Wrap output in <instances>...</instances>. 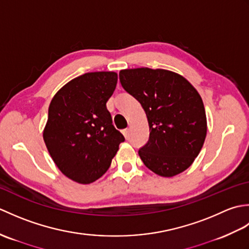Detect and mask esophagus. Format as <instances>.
Listing matches in <instances>:
<instances>
[{
    "instance_id": "esophagus-1",
    "label": "esophagus",
    "mask_w": 249,
    "mask_h": 249,
    "mask_svg": "<svg viewBox=\"0 0 249 249\" xmlns=\"http://www.w3.org/2000/svg\"><path fill=\"white\" fill-rule=\"evenodd\" d=\"M122 133H123V135H124L126 139L129 138V129H124L123 131H122Z\"/></svg>"
}]
</instances>
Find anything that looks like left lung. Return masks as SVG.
Returning <instances> with one entry per match:
<instances>
[{
    "mask_svg": "<svg viewBox=\"0 0 249 249\" xmlns=\"http://www.w3.org/2000/svg\"><path fill=\"white\" fill-rule=\"evenodd\" d=\"M120 81L149 122V141L138 152L141 160L165 178L186 170L202 149L208 129L197 89L177 72L147 67L121 71Z\"/></svg>",
    "mask_w": 249,
    "mask_h": 249,
    "instance_id": "8db88e82",
    "label": "left lung"
}]
</instances>
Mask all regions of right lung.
<instances>
[{
	"instance_id": "1",
	"label": "right lung",
	"mask_w": 249,
	"mask_h": 249,
	"mask_svg": "<svg viewBox=\"0 0 249 249\" xmlns=\"http://www.w3.org/2000/svg\"><path fill=\"white\" fill-rule=\"evenodd\" d=\"M116 83V72H87L61 88L50 103L44 141L56 167L77 183L104 176L125 140L106 106Z\"/></svg>"
}]
</instances>
